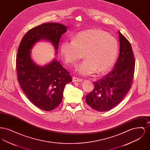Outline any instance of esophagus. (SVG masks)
I'll return each mask as SVG.
<instances>
[{
  "instance_id": "1",
  "label": "esophagus",
  "mask_w": 150,
  "mask_h": 150,
  "mask_svg": "<svg viewBox=\"0 0 150 150\" xmlns=\"http://www.w3.org/2000/svg\"><path fill=\"white\" fill-rule=\"evenodd\" d=\"M82 79L80 78H76V77H73L72 78V81L74 82H80V81H82Z\"/></svg>"
}]
</instances>
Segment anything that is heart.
<instances>
[{"mask_svg": "<svg viewBox=\"0 0 150 150\" xmlns=\"http://www.w3.org/2000/svg\"><path fill=\"white\" fill-rule=\"evenodd\" d=\"M60 52L68 64L76 65L84 57L86 60L76 71L82 75L96 71L103 74L109 71L114 64L119 52L116 38L105 31L89 29L79 32L72 41L64 40L60 45Z\"/></svg>", "mask_w": 150, "mask_h": 150, "instance_id": "heart-1", "label": "heart"}]
</instances>
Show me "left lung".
<instances>
[{
  "label": "left lung",
  "mask_w": 150,
  "mask_h": 150,
  "mask_svg": "<svg viewBox=\"0 0 150 150\" xmlns=\"http://www.w3.org/2000/svg\"><path fill=\"white\" fill-rule=\"evenodd\" d=\"M120 53L114 69L94 81L93 91L86 96V103L93 109L105 112L120 102L130 90L135 68V60L130 43L118 31Z\"/></svg>",
  "instance_id": "8db88e82"
}]
</instances>
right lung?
Here are the masks:
<instances>
[{"label":"right lung","mask_w":150,"mask_h":150,"mask_svg":"<svg viewBox=\"0 0 150 150\" xmlns=\"http://www.w3.org/2000/svg\"><path fill=\"white\" fill-rule=\"evenodd\" d=\"M67 27L58 23H47L29 30L22 39L16 57L17 80L23 91L36 106L51 111L61 103L65 85L72 81L70 73L56 59L43 67L31 58L33 46L37 42H50L57 54L58 43Z\"/></svg>","instance_id":"1"}]
</instances>
